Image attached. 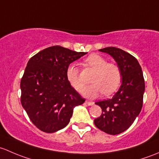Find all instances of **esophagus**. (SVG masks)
<instances>
[{"label": "esophagus", "instance_id": "34e87169", "mask_svg": "<svg viewBox=\"0 0 159 159\" xmlns=\"http://www.w3.org/2000/svg\"><path fill=\"white\" fill-rule=\"evenodd\" d=\"M86 103L87 104L88 106H93V105L94 104L93 102H90V101H88V100L86 101Z\"/></svg>", "mask_w": 159, "mask_h": 159}]
</instances>
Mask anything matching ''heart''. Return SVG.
<instances>
[{"label":"heart","instance_id":"b5f03b06","mask_svg":"<svg viewBox=\"0 0 159 159\" xmlns=\"http://www.w3.org/2000/svg\"><path fill=\"white\" fill-rule=\"evenodd\" d=\"M85 64L95 70L90 86L83 90L84 83L80 76L79 70L74 64H70L66 70V77L70 86L77 92L83 90V95L87 98H96L103 93L110 96L119 87L122 80L120 68L114 63H108L102 56L93 54L85 60Z\"/></svg>","mask_w":159,"mask_h":159}]
</instances>
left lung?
Returning a JSON list of instances; mask_svg holds the SVG:
<instances>
[{"instance_id":"obj_1","label":"left lung","mask_w":159,"mask_h":159,"mask_svg":"<svg viewBox=\"0 0 159 159\" xmlns=\"http://www.w3.org/2000/svg\"><path fill=\"white\" fill-rule=\"evenodd\" d=\"M99 50L110 55L117 63L122 72V85L111 99L95 102L102 112L94 123L102 132L117 135L128 129L140 113L145 80L138 60L130 53L113 47Z\"/></svg>"}]
</instances>
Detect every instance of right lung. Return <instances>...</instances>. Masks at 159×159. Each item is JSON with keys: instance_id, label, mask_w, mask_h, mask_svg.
<instances>
[{"instance_id": "1", "label": "right lung", "mask_w": 159, "mask_h": 159, "mask_svg": "<svg viewBox=\"0 0 159 159\" xmlns=\"http://www.w3.org/2000/svg\"><path fill=\"white\" fill-rule=\"evenodd\" d=\"M86 53L53 46L28 61L20 81V102L40 130L53 133L66 127L75 106L85 102L69 83L66 70L70 63Z\"/></svg>"}]
</instances>
